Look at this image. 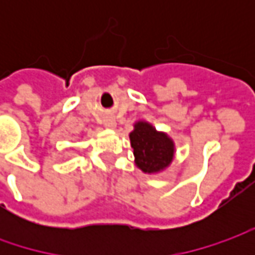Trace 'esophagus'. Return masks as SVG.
<instances>
[{"mask_svg": "<svg viewBox=\"0 0 255 255\" xmlns=\"http://www.w3.org/2000/svg\"><path fill=\"white\" fill-rule=\"evenodd\" d=\"M105 126H106L108 129H113V128L116 126V122L113 121L112 118H109V119H106V121H105Z\"/></svg>", "mask_w": 255, "mask_h": 255, "instance_id": "obj_1", "label": "esophagus"}]
</instances>
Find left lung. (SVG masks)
Masks as SVG:
<instances>
[{
  "label": "left lung",
  "instance_id": "left-lung-1",
  "mask_svg": "<svg viewBox=\"0 0 255 255\" xmlns=\"http://www.w3.org/2000/svg\"><path fill=\"white\" fill-rule=\"evenodd\" d=\"M134 164L146 174H159L174 160L176 144L166 132L157 130L152 123L137 121L129 133Z\"/></svg>",
  "mask_w": 255,
  "mask_h": 255
}]
</instances>
